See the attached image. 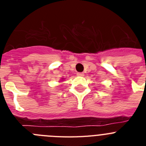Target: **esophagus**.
I'll return each mask as SVG.
<instances>
[{"label":"esophagus","mask_w":146,"mask_h":146,"mask_svg":"<svg viewBox=\"0 0 146 146\" xmlns=\"http://www.w3.org/2000/svg\"><path fill=\"white\" fill-rule=\"evenodd\" d=\"M77 74L79 77H84V73H82V72H78Z\"/></svg>","instance_id":"1"}]
</instances>
